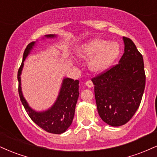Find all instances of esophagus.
<instances>
[{
	"instance_id": "1",
	"label": "esophagus",
	"mask_w": 157,
	"mask_h": 157,
	"mask_svg": "<svg viewBox=\"0 0 157 157\" xmlns=\"http://www.w3.org/2000/svg\"><path fill=\"white\" fill-rule=\"evenodd\" d=\"M85 84L86 85V86H88L89 88H92L93 87V82H91V80H88L85 82Z\"/></svg>"
}]
</instances>
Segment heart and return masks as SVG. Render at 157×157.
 I'll return each instance as SVG.
<instances>
[{"mask_svg": "<svg viewBox=\"0 0 157 157\" xmlns=\"http://www.w3.org/2000/svg\"><path fill=\"white\" fill-rule=\"evenodd\" d=\"M120 54V46L117 42H109L102 39H93L85 43L77 51L82 60L92 58L89 68L95 73L102 72L117 60Z\"/></svg>", "mask_w": 157, "mask_h": 157, "instance_id": "1", "label": "heart"}]
</instances>
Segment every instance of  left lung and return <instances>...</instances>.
I'll use <instances>...</instances> for the list:
<instances>
[{"instance_id": "left-lung-1", "label": "left lung", "mask_w": 157, "mask_h": 157, "mask_svg": "<svg viewBox=\"0 0 157 157\" xmlns=\"http://www.w3.org/2000/svg\"><path fill=\"white\" fill-rule=\"evenodd\" d=\"M125 49L119 63L91 79L100 117L117 127L132 118L141 102L145 86L142 55L130 38L123 37Z\"/></svg>"}]
</instances>
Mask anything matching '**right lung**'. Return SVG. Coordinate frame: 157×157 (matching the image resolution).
I'll use <instances>...</instances> for the list:
<instances>
[{
    "instance_id": "add662e5",
    "label": "right lung",
    "mask_w": 157,
    "mask_h": 157,
    "mask_svg": "<svg viewBox=\"0 0 157 157\" xmlns=\"http://www.w3.org/2000/svg\"><path fill=\"white\" fill-rule=\"evenodd\" d=\"M56 37L57 35L52 34L45 35V37L47 38H54ZM35 44L36 41H33L27 46L23 53L22 63L17 72L20 99L28 115L35 124L48 133L60 134L67 130L73 121L75 107L79 97V80L65 77L63 80L58 96L53 105L43 111H36L32 109L23 95L21 75L24 65L23 62L33 49Z\"/></svg>"
}]
</instances>
